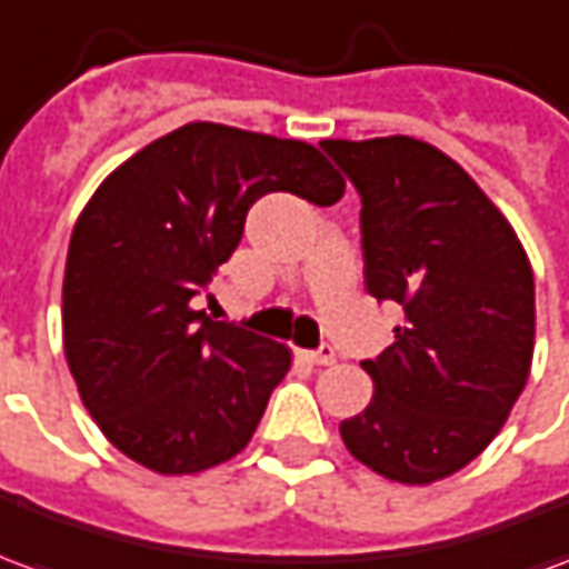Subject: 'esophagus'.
Returning <instances> with one entry per match:
<instances>
[{
  "label": "esophagus",
  "instance_id": "1",
  "mask_svg": "<svg viewBox=\"0 0 569 569\" xmlns=\"http://www.w3.org/2000/svg\"><path fill=\"white\" fill-rule=\"evenodd\" d=\"M305 359H308V362H313V366H332L335 350L329 345H322L320 350H310V353H305Z\"/></svg>",
  "mask_w": 569,
  "mask_h": 569
}]
</instances>
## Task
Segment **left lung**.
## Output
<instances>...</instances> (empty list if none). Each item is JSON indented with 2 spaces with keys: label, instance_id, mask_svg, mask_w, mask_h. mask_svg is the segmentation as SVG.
<instances>
[{
  "label": "left lung",
  "instance_id": "8db88e82",
  "mask_svg": "<svg viewBox=\"0 0 569 569\" xmlns=\"http://www.w3.org/2000/svg\"><path fill=\"white\" fill-rule=\"evenodd\" d=\"M362 198L366 289L406 326L366 359L375 396L341 439L399 485H432L488 448L533 362V268L509 219L445 151L415 137L326 140Z\"/></svg>",
  "mask_w": 569,
  "mask_h": 569
}]
</instances>
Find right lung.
I'll return each instance as SVG.
<instances>
[{
  "label": "right lung",
  "instance_id": "obj_1",
  "mask_svg": "<svg viewBox=\"0 0 569 569\" xmlns=\"http://www.w3.org/2000/svg\"><path fill=\"white\" fill-rule=\"evenodd\" d=\"M268 191L329 207L345 179L310 142L191 121L106 176L72 228L69 371L106 439L158 476L237 457L292 366L286 345L191 308Z\"/></svg>",
  "mask_w": 569,
  "mask_h": 569
}]
</instances>
